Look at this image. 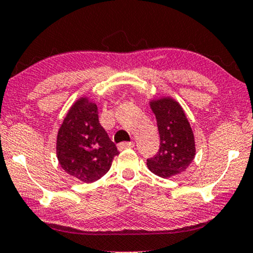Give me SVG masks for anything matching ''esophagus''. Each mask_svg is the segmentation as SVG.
<instances>
[{"label": "esophagus", "instance_id": "34e87169", "mask_svg": "<svg viewBox=\"0 0 253 253\" xmlns=\"http://www.w3.org/2000/svg\"><path fill=\"white\" fill-rule=\"evenodd\" d=\"M134 144L132 142H123V143H120L119 144V150L122 151V150H126V149H131V147H133Z\"/></svg>", "mask_w": 253, "mask_h": 253}]
</instances>
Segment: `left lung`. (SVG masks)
<instances>
[{
  "mask_svg": "<svg viewBox=\"0 0 253 253\" xmlns=\"http://www.w3.org/2000/svg\"><path fill=\"white\" fill-rule=\"evenodd\" d=\"M160 136L155 157L147 159V167L156 175L169 178L186 170L195 157V142L181 106L172 98L151 101Z\"/></svg>",
  "mask_w": 253,
  "mask_h": 253,
  "instance_id": "8db88e82",
  "label": "left lung"
}]
</instances>
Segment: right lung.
<instances>
[{
	"label": "right lung",
	"mask_w": 253,
	"mask_h": 253,
	"mask_svg": "<svg viewBox=\"0 0 253 253\" xmlns=\"http://www.w3.org/2000/svg\"><path fill=\"white\" fill-rule=\"evenodd\" d=\"M119 150L98 121L96 104L80 98L65 117L57 138L59 164L68 174L94 182L109 170Z\"/></svg>",
	"instance_id": "add662e5"
}]
</instances>
